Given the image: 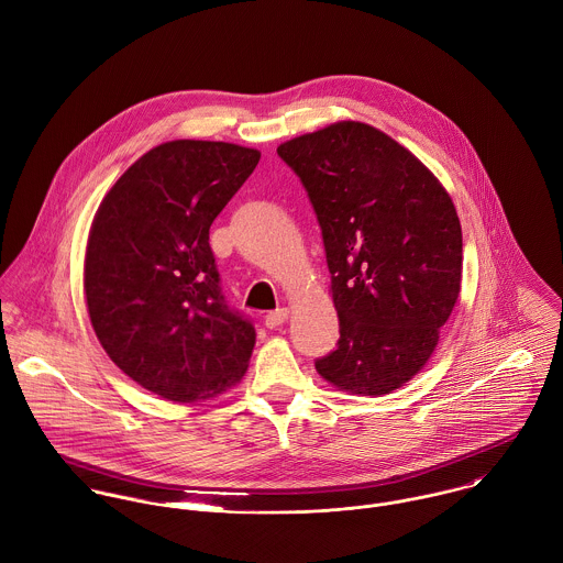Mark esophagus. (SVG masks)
<instances>
[{
    "label": "esophagus",
    "instance_id": "1",
    "mask_svg": "<svg viewBox=\"0 0 563 563\" xmlns=\"http://www.w3.org/2000/svg\"><path fill=\"white\" fill-rule=\"evenodd\" d=\"M287 318H289L287 309H276V311L265 316V327L267 329H278L283 322H287Z\"/></svg>",
    "mask_w": 563,
    "mask_h": 563
}]
</instances>
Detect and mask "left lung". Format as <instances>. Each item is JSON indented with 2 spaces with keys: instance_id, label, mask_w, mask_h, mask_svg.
Returning a JSON list of instances; mask_svg holds the SVG:
<instances>
[{
  "instance_id": "1",
  "label": "left lung",
  "mask_w": 563,
  "mask_h": 563,
  "mask_svg": "<svg viewBox=\"0 0 563 563\" xmlns=\"http://www.w3.org/2000/svg\"><path fill=\"white\" fill-rule=\"evenodd\" d=\"M316 210L338 349L316 371L351 395L401 388L430 360L461 294L463 232L452 197L399 142L335 122L278 146Z\"/></svg>"
}]
</instances>
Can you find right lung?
I'll use <instances>...</instances> for the list:
<instances>
[{
  "label": "right lung",
  "mask_w": 563,
  "mask_h": 563,
  "mask_svg": "<svg viewBox=\"0 0 563 563\" xmlns=\"http://www.w3.org/2000/svg\"><path fill=\"white\" fill-rule=\"evenodd\" d=\"M261 159L256 148L173 140L104 195L87 241L85 298L111 362L177 404L210 399L247 371L250 318L225 302L210 225Z\"/></svg>",
  "instance_id": "add662e5"
}]
</instances>
